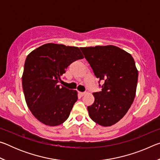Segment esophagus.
Masks as SVG:
<instances>
[{
  "label": "esophagus",
  "mask_w": 160,
  "mask_h": 160,
  "mask_svg": "<svg viewBox=\"0 0 160 160\" xmlns=\"http://www.w3.org/2000/svg\"><path fill=\"white\" fill-rule=\"evenodd\" d=\"M86 93L85 92H79V94H80V95L81 96V97H82V96H84V95H85V94Z\"/></svg>",
  "instance_id": "1"
}]
</instances>
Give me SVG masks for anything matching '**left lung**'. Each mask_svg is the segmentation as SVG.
<instances>
[{
  "label": "left lung",
  "instance_id": "8db88e82",
  "mask_svg": "<svg viewBox=\"0 0 160 160\" xmlns=\"http://www.w3.org/2000/svg\"><path fill=\"white\" fill-rule=\"evenodd\" d=\"M95 76L104 83L93 93L88 107L90 118L104 127L114 125L131 107L136 93L138 71L129 53L113 45L81 47Z\"/></svg>",
  "mask_w": 160,
  "mask_h": 160
}]
</instances>
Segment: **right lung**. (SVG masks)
<instances>
[{
    "label": "right lung",
    "instance_id": "right-lung-1",
    "mask_svg": "<svg viewBox=\"0 0 160 160\" xmlns=\"http://www.w3.org/2000/svg\"><path fill=\"white\" fill-rule=\"evenodd\" d=\"M84 58L80 48L48 43L27 56L22 82L29 109L40 122L57 126L67 120L78 92L58 85L70 64Z\"/></svg>",
    "mask_w": 160,
    "mask_h": 160
}]
</instances>
